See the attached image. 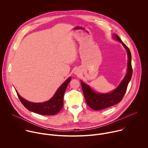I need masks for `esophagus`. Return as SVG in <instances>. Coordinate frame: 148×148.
Listing matches in <instances>:
<instances>
[{"label": "esophagus", "mask_w": 148, "mask_h": 148, "mask_svg": "<svg viewBox=\"0 0 148 148\" xmlns=\"http://www.w3.org/2000/svg\"><path fill=\"white\" fill-rule=\"evenodd\" d=\"M74 74H75V75H78L79 74V70H75V71H74Z\"/></svg>", "instance_id": "esophagus-1"}]
</instances>
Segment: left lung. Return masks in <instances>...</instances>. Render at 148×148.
Returning <instances> with one entry per match:
<instances>
[{
	"mask_svg": "<svg viewBox=\"0 0 148 148\" xmlns=\"http://www.w3.org/2000/svg\"><path fill=\"white\" fill-rule=\"evenodd\" d=\"M113 36L117 40L121 42L127 51L128 57V71L117 88L110 93H97L87 84L82 81H81L82 90L86 102L88 106L94 110H101L113 106V105L121 101L126 91L128 84L132 78V68L131 64V51L129 48L123 43L118 35L114 34Z\"/></svg>",
	"mask_w": 148,
	"mask_h": 148,
	"instance_id": "left-lung-1",
	"label": "left lung"
}]
</instances>
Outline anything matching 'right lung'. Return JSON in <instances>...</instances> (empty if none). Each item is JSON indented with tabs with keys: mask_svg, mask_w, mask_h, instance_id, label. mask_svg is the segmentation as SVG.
<instances>
[{
	"mask_svg": "<svg viewBox=\"0 0 148 148\" xmlns=\"http://www.w3.org/2000/svg\"><path fill=\"white\" fill-rule=\"evenodd\" d=\"M71 79V78L69 77L58 88L54 96L49 101L43 103L29 102L20 97L17 91L16 92L20 102L28 110L43 115H53L57 114L62 109L64 94Z\"/></svg>",
	"mask_w": 148,
	"mask_h": 148,
	"instance_id": "add662e5",
	"label": "right lung"
}]
</instances>
